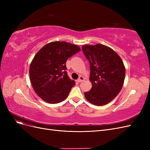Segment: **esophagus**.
Instances as JSON below:
<instances>
[{
  "label": "esophagus",
  "mask_w": 150,
  "mask_h": 150,
  "mask_svg": "<svg viewBox=\"0 0 150 150\" xmlns=\"http://www.w3.org/2000/svg\"><path fill=\"white\" fill-rule=\"evenodd\" d=\"M84 80V77L83 76H81L79 78V79H78V81L79 83H81V82H83V81Z\"/></svg>",
  "instance_id": "34e87169"
}]
</instances>
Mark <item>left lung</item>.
I'll return each instance as SVG.
<instances>
[{
  "mask_svg": "<svg viewBox=\"0 0 150 150\" xmlns=\"http://www.w3.org/2000/svg\"><path fill=\"white\" fill-rule=\"evenodd\" d=\"M82 49L89 62L92 83V88L84 93V96L94 105H105L117 96L123 86V62L114 50L101 44L83 45Z\"/></svg>",
  "mask_w": 150,
  "mask_h": 150,
  "instance_id": "8db88e82",
  "label": "left lung"
}]
</instances>
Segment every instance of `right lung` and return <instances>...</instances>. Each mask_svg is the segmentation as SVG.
Listing matches in <instances>:
<instances>
[{
    "instance_id": "1",
    "label": "right lung",
    "mask_w": 150,
    "mask_h": 150,
    "mask_svg": "<svg viewBox=\"0 0 150 150\" xmlns=\"http://www.w3.org/2000/svg\"><path fill=\"white\" fill-rule=\"evenodd\" d=\"M81 51L75 44L55 41L45 45L35 54L29 67L30 80L35 93L48 103L64 101L75 85L67 75L66 62Z\"/></svg>"
}]
</instances>
